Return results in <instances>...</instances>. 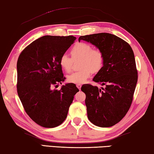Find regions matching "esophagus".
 Returning <instances> with one entry per match:
<instances>
[{"label": "esophagus", "mask_w": 154, "mask_h": 154, "mask_svg": "<svg viewBox=\"0 0 154 154\" xmlns=\"http://www.w3.org/2000/svg\"><path fill=\"white\" fill-rule=\"evenodd\" d=\"M77 88H79V90H80V89H81L82 85H81V84H77Z\"/></svg>", "instance_id": "obj_1"}]
</instances>
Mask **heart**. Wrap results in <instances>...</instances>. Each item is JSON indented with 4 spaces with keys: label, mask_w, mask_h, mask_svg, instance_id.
Returning <instances> with one entry per match:
<instances>
[{
    "label": "heart",
    "mask_w": 154,
    "mask_h": 154,
    "mask_svg": "<svg viewBox=\"0 0 154 154\" xmlns=\"http://www.w3.org/2000/svg\"><path fill=\"white\" fill-rule=\"evenodd\" d=\"M72 59L82 58L80 69L70 74L67 77L68 82L82 84L86 82L91 72H99L104 65V57L99 49H93L91 44L84 42L77 43L70 50ZM72 60L68 55L63 54L59 59V65L66 72H70L72 68Z\"/></svg>",
    "instance_id": "obj_1"
}]
</instances>
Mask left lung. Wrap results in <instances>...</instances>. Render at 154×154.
<instances>
[{"label": "left lung", "instance_id": "8db88e82", "mask_svg": "<svg viewBox=\"0 0 154 154\" xmlns=\"http://www.w3.org/2000/svg\"><path fill=\"white\" fill-rule=\"evenodd\" d=\"M81 40L97 47L104 57L93 80L105 88L86 84L81 88L86 94L88 118L97 127H112L125 116L133 101L137 82L134 51L125 41L109 33L81 36Z\"/></svg>", "mask_w": 154, "mask_h": 154}]
</instances>
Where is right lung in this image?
I'll use <instances>...</instances> for the list:
<instances>
[{"instance_id": "add662e5", "label": "right lung", "mask_w": 154, "mask_h": 154, "mask_svg": "<svg viewBox=\"0 0 154 154\" xmlns=\"http://www.w3.org/2000/svg\"><path fill=\"white\" fill-rule=\"evenodd\" d=\"M75 39L73 36H43L27 45L18 57V97L29 118L43 127L62 124L79 92L72 83L63 85L59 91L52 88L66 79L59 59Z\"/></svg>"}]
</instances>
